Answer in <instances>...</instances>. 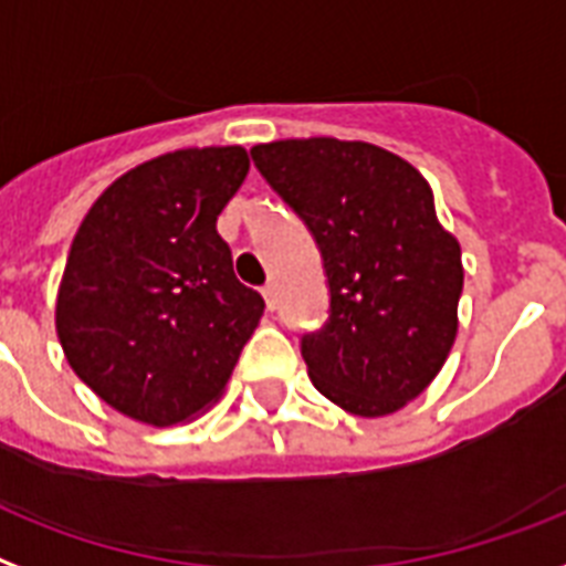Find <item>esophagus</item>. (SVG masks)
<instances>
[{
    "mask_svg": "<svg viewBox=\"0 0 566 566\" xmlns=\"http://www.w3.org/2000/svg\"><path fill=\"white\" fill-rule=\"evenodd\" d=\"M262 297H265L269 310H277V286H274V283H265V286H262Z\"/></svg>",
    "mask_w": 566,
    "mask_h": 566,
    "instance_id": "esophagus-1",
    "label": "esophagus"
}]
</instances>
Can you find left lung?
Returning a JSON list of instances; mask_svg holds the SVG:
<instances>
[{
  "label": "left lung",
  "mask_w": 566,
  "mask_h": 566,
  "mask_svg": "<svg viewBox=\"0 0 566 566\" xmlns=\"http://www.w3.org/2000/svg\"><path fill=\"white\" fill-rule=\"evenodd\" d=\"M251 159L322 253L331 310L301 336L310 380L354 416L396 413L437 378L458 333L461 244L431 188L363 142L289 138L256 144Z\"/></svg>",
  "instance_id": "obj_1"
}]
</instances>
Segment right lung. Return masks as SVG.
Instances as JSON below:
<instances>
[{"label": "right lung", "instance_id": "1", "mask_svg": "<svg viewBox=\"0 0 566 566\" xmlns=\"http://www.w3.org/2000/svg\"><path fill=\"white\" fill-rule=\"evenodd\" d=\"M242 147L177 150L115 179L70 248L55 327L78 378L124 416L177 424L221 396L265 301L214 221Z\"/></svg>", "mask_w": 566, "mask_h": 566}]
</instances>
